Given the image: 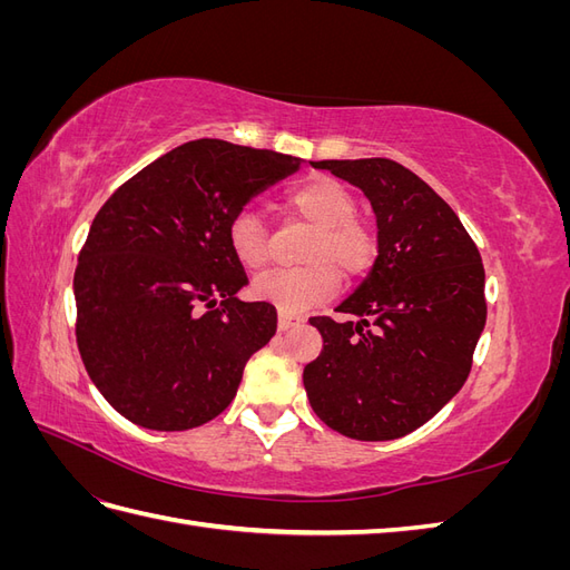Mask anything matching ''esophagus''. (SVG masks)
I'll use <instances>...</instances> for the list:
<instances>
[{
    "instance_id": "obj_1",
    "label": "esophagus",
    "mask_w": 570,
    "mask_h": 570,
    "mask_svg": "<svg viewBox=\"0 0 570 570\" xmlns=\"http://www.w3.org/2000/svg\"><path fill=\"white\" fill-rule=\"evenodd\" d=\"M299 323H304V318L297 316V314H287V312H281V314H278V331H281V333L289 331V327H295V325H299Z\"/></svg>"
}]
</instances>
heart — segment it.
Wrapping results in <instances>:
<instances>
[{
    "label": "heart",
    "instance_id": "obj_1",
    "mask_svg": "<svg viewBox=\"0 0 570 570\" xmlns=\"http://www.w3.org/2000/svg\"><path fill=\"white\" fill-rule=\"evenodd\" d=\"M287 206L297 216L316 226L302 268L268 271L252 283V295L278 306L281 312L297 314L331 299L344 281H356L375 262V235L356 220V199L340 180L316 176L297 185L287 195ZM228 247L247 271L264 268L268 262V235L262 218L239 212L228 223Z\"/></svg>",
    "mask_w": 570,
    "mask_h": 570
}]
</instances>
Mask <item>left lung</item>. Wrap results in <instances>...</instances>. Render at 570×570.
I'll use <instances>...</instances> for the list:
<instances>
[{"label": "left lung", "instance_id": "1", "mask_svg": "<svg viewBox=\"0 0 570 570\" xmlns=\"http://www.w3.org/2000/svg\"><path fill=\"white\" fill-rule=\"evenodd\" d=\"M314 168L356 185L375 212L377 256L337 312L308 318L323 352L304 368L316 416L364 442L404 438L463 387L488 318L482 258L433 187L392 159Z\"/></svg>", "mask_w": 570, "mask_h": 570}]
</instances>
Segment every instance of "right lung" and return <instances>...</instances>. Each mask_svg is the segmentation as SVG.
I'll list each match as a JSON object with an SVG mask.
<instances>
[{
  "mask_svg": "<svg viewBox=\"0 0 570 570\" xmlns=\"http://www.w3.org/2000/svg\"><path fill=\"white\" fill-rule=\"evenodd\" d=\"M302 159L193 140L145 166L101 206L73 275L76 340L105 400L149 430L209 423L237 394L278 314L239 302L247 273L228 223Z\"/></svg>",
  "mask_w": 570,
  "mask_h": 570,
  "instance_id": "right-lung-1",
  "label": "right lung"
}]
</instances>
